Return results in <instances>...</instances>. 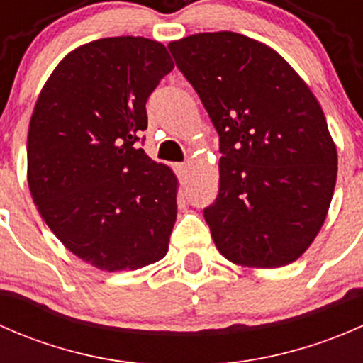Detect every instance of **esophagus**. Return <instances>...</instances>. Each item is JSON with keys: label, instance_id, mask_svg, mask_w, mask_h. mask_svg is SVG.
<instances>
[{"label": "esophagus", "instance_id": "34e87169", "mask_svg": "<svg viewBox=\"0 0 363 363\" xmlns=\"http://www.w3.org/2000/svg\"><path fill=\"white\" fill-rule=\"evenodd\" d=\"M174 168H175V174H177L181 179H184L186 175H188L189 164L188 163H175Z\"/></svg>", "mask_w": 363, "mask_h": 363}]
</instances>
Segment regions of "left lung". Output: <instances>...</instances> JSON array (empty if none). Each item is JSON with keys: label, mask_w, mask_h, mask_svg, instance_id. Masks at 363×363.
Wrapping results in <instances>:
<instances>
[{"label": "left lung", "mask_w": 363, "mask_h": 363, "mask_svg": "<svg viewBox=\"0 0 363 363\" xmlns=\"http://www.w3.org/2000/svg\"><path fill=\"white\" fill-rule=\"evenodd\" d=\"M219 135V193L203 218L235 265L277 269L323 226L337 149L316 96L284 57L232 31L168 43Z\"/></svg>", "instance_id": "obj_1"}]
</instances>
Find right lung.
Returning <instances> with one entry per match:
<instances>
[{
    "instance_id": "obj_1",
    "label": "right lung",
    "mask_w": 363,
    "mask_h": 363,
    "mask_svg": "<svg viewBox=\"0 0 363 363\" xmlns=\"http://www.w3.org/2000/svg\"><path fill=\"white\" fill-rule=\"evenodd\" d=\"M174 69L163 43L100 38L67 54L47 79L28 131V184L54 235L107 272L168 251L177 177L137 147L147 98Z\"/></svg>"
}]
</instances>
